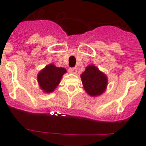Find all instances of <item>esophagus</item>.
<instances>
[{"instance_id": "34e87169", "label": "esophagus", "mask_w": 146, "mask_h": 146, "mask_svg": "<svg viewBox=\"0 0 146 146\" xmlns=\"http://www.w3.org/2000/svg\"><path fill=\"white\" fill-rule=\"evenodd\" d=\"M69 71L72 74H76L77 73V68H70Z\"/></svg>"}]
</instances>
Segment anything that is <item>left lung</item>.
Returning a JSON list of instances; mask_svg holds the SVG:
<instances>
[{
	"instance_id": "8db88e82",
	"label": "left lung",
	"mask_w": 146,
	"mask_h": 146,
	"mask_svg": "<svg viewBox=\"0 0 146 146\" xmlns=\"http://www.w3.org/2000/svg\"><path fill=\"white\" fill-rule=\"evenodd\" d=\"M82 86L89 96H99L106 91L108 84V77L95 65L86 66L80 75Z\"/></svg>"
}]
</instances>
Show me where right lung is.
<instances>
[{"label":"right lung","mask_w":146,"mask_h":146,"mask_svg":"<svg viewBox=\"0 0 146 146\" xmlns=\"http://www.w3.org/2000/svg\"><path fill=\"white\" fill-rule=\"evenodd\" d=\"M66 72V69L55 66L53 64L47 65L37 75V81L40 89L46 94L53 92L60 83L63 75Z\"/></svg>","instance_id":"1"}]
</instances>
